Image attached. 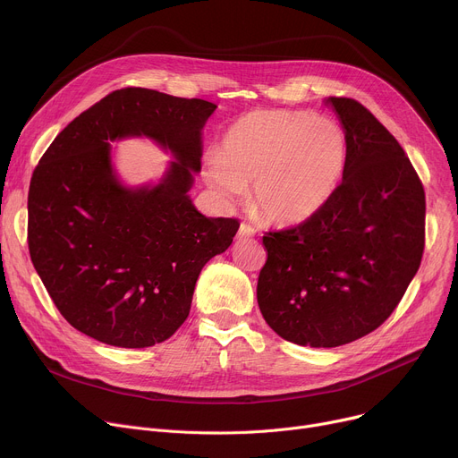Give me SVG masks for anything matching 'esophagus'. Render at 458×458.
I'll list each match as a JSON object with an SVG mask.
<instances>
[{"instance_id":"34e87169","label":"esophagus","mask_w":458,"mask_h":458,"mask_svg":"<svg viewBox=\"0 0 458 458\" xmlns=\"http://www.w3.org/2000/svg\"><path fill=\"white\" fill-rule=\"evenodd\" d=\"M253 235H255V228L250 223H241L237 239H246V237H253Z\"/></svg>"}]
</instances>
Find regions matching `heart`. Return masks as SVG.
I'll list each match as a JSON object with an SVG mask.
<instances>
[{
  "instance_id": "heart-1",
  "label": "heart",
  "mask_w": 458,
  "mask_h": 458,
  "mask_svg": "<svg viewBox=\"0 0 458 458\" xmlns=\"http://www.w3.org/2000/svg\"><path fill=\"white\" fill-rule=\"evenodd\" d=\"M348 157L344 128L311 112L255 110L237 119L221 154L207 159V179L225 199L253 184L260 216L281 225L313 217L330 201Z\"/></svg>"
}]
</instances>
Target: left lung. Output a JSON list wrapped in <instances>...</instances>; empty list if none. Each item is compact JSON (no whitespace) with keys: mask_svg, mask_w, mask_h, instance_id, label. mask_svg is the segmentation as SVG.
<instances>
[{"mask_svg":"<svg viewBox=\"0 0 458 458\" xmlns=\"http://www.w3.org/2000/svg\"><path fill=\"white\" fill-rule=\"evenodd\" d=\"M348 140L343 181L308 221L268 232L257 302L284 341L335 348L394 313L424 251V186L399 141L359 101L328 98Z\"/></svg>","mask_w":458,"mask_h":458,"instance_id":"1","label":"left lung"}]
</instances>
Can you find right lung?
I'll list each match as a JSON object with an SVG mask.
<instances>
[{
    "label": "right lung",
    "mask_w": 458,
    "mask_h": 458,
    "mask_svg": "<svg viewBox=\"0 0 458 458\" xmlns=\"http://www.w3.org/2000/svg\"><path fill=\"white\" fill-rule=\"evenodd\" d=\"M217 106L157 90H115L64 126L29 188V251L59 313L117 348L170 339L190 313L203 267L239 230L195 210L201 130ZM145 135L176 157L154 187L128 189L108 140Z\"/></svg>",
    "instance_id": "obj_1"
}]
</instances>
